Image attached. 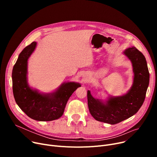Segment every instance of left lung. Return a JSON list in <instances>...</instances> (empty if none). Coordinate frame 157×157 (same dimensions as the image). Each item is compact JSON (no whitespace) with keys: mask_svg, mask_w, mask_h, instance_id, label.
Listing matches in <instances>:
<instances>
[{"mask_svg":"<svg viewBox=\"0 0 157 157\" xmlns=\"http://www.w3.org/2000/svg\"><path fill=\"white\" fill-rule=\"evenodd\" d=\"M132 63L134 83L129 92L120 97H111L104 104L87 92L90 114L97 121L117 124L135 114L142 106L149 85L150 73L143 54L134 46L123 52Z\"/></svg>","mask_w":157,"mask_h":157,"instance_id":"1","label":"left lung"}]
</instances>
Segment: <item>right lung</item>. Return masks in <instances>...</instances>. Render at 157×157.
<instances>
[{
	"instance_id": "obj_1",
	"label": "right lung",
	"mask_w": 157,
	"mask_h": 157,
	"mask_svg": "<svg viewBox=\"0 0 157 157\" xmlns=\"http://www.w3.org/2000/svg\"><path fill=\"white\" fill-rule=\"evenodd\" d=\"M36 42L25 48L14 64L13 72V92L15 101L30 118L52 121L62 116L66 104L73 92L81 85L74 82L63 84L56 92L43 95L32 90L27 84V60L34 51Z\"/></svg>"
}]
</instances>
